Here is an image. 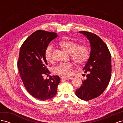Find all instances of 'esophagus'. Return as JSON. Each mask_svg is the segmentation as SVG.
Returning a JSON list of instances; mask_svg holds the SVG:
<instances>
[{"mask_svg": "<svg viewBox=\"0 0 123 123\" xmlns=\"http://www.w3.org/2000/svg\"><path fill=\"white\" fill-rule=\"evenodd\" d=\"M61 79L62 80H69V79H71L70 77H68V76H62L61 77Z\"/></svg>", "mask_w": 123, "mask_h": 123, "instance_id": "esophagus-1", "label": "esophagus"}]
</instances>
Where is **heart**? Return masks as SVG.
<instances>
[{
    "mask_svg": "<svg viewBox=\"0 0 123 123\" xmlns=\"http://www.w3.org/2000/svg\"><path fill=\"white\" fill-rule=\"evenodd\" d=\"M60 46L66 52L69 53L70 56L77 64H83L86 62L89 56L88 48L84 44H79L72 40H65L61 42ZM53 47L51 44L48 46L44 52L45 58L48 62H52V52ZM73 67L72 62L60 63L54 66L52 69V72L59 75L68 76L71 72Z\"/></svg>",
    "mask_w": 123,
    "mask_h": 123,
    "instance_id": "obj_1",
    "label": "heart"
}]
</instances>
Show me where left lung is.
I'll return each instance as SVG.
<instances>
[{
    "instance_id": "obj_1",
    "label": "left lung",
    "mask_w": 123,
    "mask_h": 123,
    "mask_svg": "<svg viewBox=\"0 0 123 123\" xmlns=\"http://www.w3.org/2000/svg\"><path fill=\"white\" fill-rule=\"evenodd\" d=\"M87 36L91 44L90 56L83 70L87 79L76 89L78 98L88 101L98 97L109 84L111 73V56L106 43L99 36L87 31H80Z\"/></svg>"
}]
</instances>
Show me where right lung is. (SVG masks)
Wrapping results in <instances>:
<instances>
[{"label": "right lung", "instance_id": "obj_1", "mask_svg": "<svg viewBox=\"0 0 123 123\" xmlns=\"http://www.w3.org/2000/svg\"><path fill=\"white\" fill-rule=\"evenodd\" d=\"M57 33L37 30L30 35L22 44L17 66L21 79L26 90L33 97L42 100L53 98L56 94L60 78L48 75L44 52L48 44L57 37Z\"/></svg>", "mask_w": 123, "mask_h": 123}]
</instances>
